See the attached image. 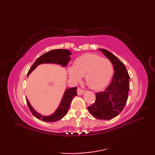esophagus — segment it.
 <instances>
[{
    "label": "esophagus",
    "instance_id": "34e87169",
    "mask_svg": "<svg viewBox=\"0 0 155 155\" xmlns=\"http://www.w3.org/2000/svg\"><path fill=\"white\" fill-rule=\"evenodd\" d=\"M84 93V90L81 89V88H77V94H78V95L83 94Z\"/></svg>",
    "mask_w": 155,
    "mask_h": 155
}]
</instances>
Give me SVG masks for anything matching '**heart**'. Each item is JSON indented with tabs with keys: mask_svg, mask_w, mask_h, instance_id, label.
Instances as JSON below:
<instances>
[{
	"mask_svg": "<svg viewBox=\"0 0 155 155\" xmlns=\"http://www.w3.org/2000/svg\"><path fill=\"white\" fill-rule=\"evenodd\" d=\"M113 65L108 58L98 55L87 54L78 58L73 67L68 68L71 79L79 82L84 76L88 86L93 90H100L109 83L113 75Z\"/></svg>",
	"mask_w": 155,
	"mask_h": 155,
	"instance_id": "b5f03b06",
	"label": "heart"
}]
</instances>
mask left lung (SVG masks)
I'll return each instance as SVG.
<instances>
[{"label":"left lung","mask_w":155,"mask_h":155,"mask_svg":"<svg viewBox=\"0 0 155 155\" xmlns=\"http://www.w3.org/2000/svg\"><path fill=\"white\" fill-rule=\"evenodd\" d=\"M113 65L114 73L111 83L103 92L96 93V101L88 107L91 114L101 120H110L119 114L128 99L129 79L124 64L111 52L99 48Z\"/></svg>","instance_id":"8db88e82"}]
</instances>
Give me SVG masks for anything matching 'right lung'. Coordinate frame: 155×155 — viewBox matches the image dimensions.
Masks as SVG:
<instances>
[{
  "label": "right lung",
  "instance_id": "1",
  "mask_svg": "<svg viewBox=\"0 0 155 155\" xmlns=\"http://www.w3.org/2000/svg\"><path fill=\"white\" fill-rule=\"evenodd\" d=\"M71 55V52L67 49H55L48 51L46 53L41 55L40 57H38L36 61L32 64L30 70L28 71L27 76L28 77L32 71L37 67L38 65L43 63H52L60 64L64 67L67 65L69 61L71 60L70 56ZM77 95V87H72L68 88L65 91L63 94V97L62 98L61 103L59 104L57 109L53 114L49 116H42V114H39L36 111L31 104L29 103L28 100L26 98L28 107L30 109L32 114L39 120L45 122H55L61 120L63 118L66 114L67 113L68 108L70 107L71 103L75 96Z\"/></svg>",
  "mask_w": 155,
  "mask_h": 155
}]
</instances>
